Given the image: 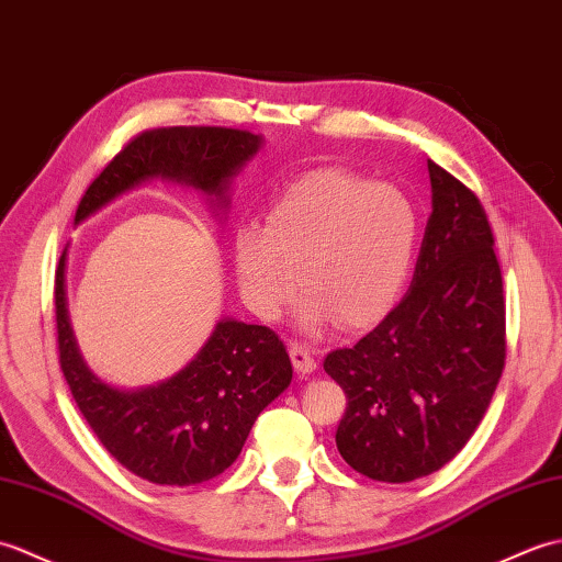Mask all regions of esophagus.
<instances>
[{
	"instance_id": "obj_1",
	"label": "esophagus",
	"mask_w": 562,
	"mask_h": 562,
	"mask_svg": "<svg viewBox=\"0 0 562 562\" xmlns=\"http://www.w3.org/2000/svg\"><path fill=\"white\" fill-rule=\"evenodd\" d=\"M289 353H291V360H293V368H295V372H301V375H313V372L317 370L315 353L310 351L307 346H303V344H291Z\"/></svg>"
}]
</instances>
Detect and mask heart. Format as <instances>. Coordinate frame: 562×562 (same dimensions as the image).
Here are the masks:
<instances>
[{
  "label": "heart",
  "instance_id": "obj_1",
  "mask_svg": "<svg viewBox=\"0 0 562 562\" xmlns=\"http://www.w3.org/2000/svg\"><path fill=\"white\" fill-rule=\"evenodd\" d=\"M418 243V209L404 190L341 168L305 172L265 214V228H235L231 257L245 305L277 319L297 293V319L358 329L378 322L402 293Z\"/></svg>",
  "mask_w": 562,
  "mask_h": 562
}]
</instances>
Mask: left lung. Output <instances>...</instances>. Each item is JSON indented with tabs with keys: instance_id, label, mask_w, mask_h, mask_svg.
Segmentation results:
<instances>
[{
	"instance_id": "1",
	"label": "left lung",
	"mask_w": 562,
	"mask_h": 562,
	"mask_svg": "<svg viewBox=\"0 0 562 562\" xmlns=\"http://www.w3.org/2000/svg\"><path fill=\"white\" fill-rule=\"evenodd\" d=\"M432 211L406 295L324 370L346 394L336 447L372 481L408 483L469 442L505 368L503 273L488 216L428 160Z\"/></svg>"
}]
</instances>
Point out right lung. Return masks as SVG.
Segmentation results:
<instances>
[{
  "label": "right lung",
  "instance_id": "right-lung-1",
  "mask_svg": "<svg viewBox=\"0 0 562 562\" xmlns=\"http://www.w3.org/2000/svg\"><path fill=\"white\" fill-rule=\"evenodd\" d=\"M261 144L259 134L226 127L148 130L91 182L74 226L156 178L194 187L216 216L226 214L231 184ZM65 269L67 247L55 271L59 366L95 438L124 469L156 485L182 488L226 471L243 452L257 416L293 380L283 341L261 324L223 317L176 375L139 390H120L98 378L79 353L67 310Z\"/></svg>",
  "mask_w": 562,
  "mask_h": 562
}]
</instances>
